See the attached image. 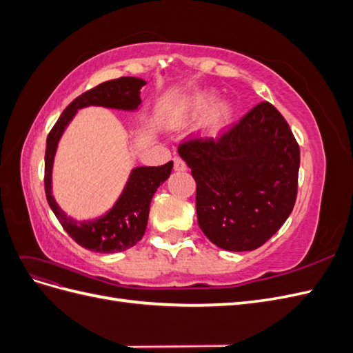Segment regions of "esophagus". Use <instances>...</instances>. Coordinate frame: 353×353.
I'll use <instances>...</instances> for the list:
<instances>
[{
  "label": "esophagus",
  "mask_w": 353,
  "mask_h": 353,
  "mask_svg": "<svg viewBox=\"0 0 353 353\" xmlns=\"http://www.w3.org/2000/svg\"><path fill=\"white\" fill-rule=\"evenodd\" d=\"M174 169L178 170V172H183V170L187 169V165L183 159H181L179 156H175L174 157Z\"/></svg>",
  "instance_id": "obj_1"
}]
</instances>
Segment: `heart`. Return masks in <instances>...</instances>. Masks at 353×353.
I'll return each instance as SVG.
<instances>
[{"mask_svg":"<svg viewBox=\"0 0 353 353\" xmlns=\"http://www.w3.org/2000/svg\"><path fill=\"white\" fill-rule=\"evenodd\" d=\"M215 101L216 94L212 91L194 94L193 97L183 103L176 114L179 119H193V117H197L208 111L205 121H203V131L208 135H216L230 122L232 116V108L230 103H221L210 110V108L215 104Z\"/></svg>","mask_w":353,"mask_h":353,"instance_id":"b5f03b06","label":"heart"}]
</instances>
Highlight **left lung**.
Returning <instances> with one entry per match:
<instances>
[{
    "label": "left lung",
    "instance_id": "obj_1",
    "mask_svg": "<svg viewBox=\"0 0 353 353\" xmlns=\"http://www.w3.org/2000/svg\"><path fill=\"white\" fill-rule=\"evenodd\" d=\"M178 153L196 181L199 227L221 249L261 248L294 208L301 148L268 101L216 138L181 143Z\"/></svg>",
    "mask_w": 353,
    "mask_h": 353
}]
</instances>
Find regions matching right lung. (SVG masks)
Returning <instances> with one entry per match:
<instances>
[{"label": "right lung", "mask_w": 353, "mask_h": 353, "mask_svg": "<svg viewBox=\"0 0 353 353\" xmlns=\"http://www.w3.org/2000/svg\"><path fill=\"white\" fill-rule=\"evenodd\" d=\"M145 82L138 78L123 77L103 82L81 94L63 110L59 121L47 137L44 187L47 201L61 227L82 248L99 253H114L132 248L144 236L150 212V203L160 184H163L172 170V162L162 166H140L132 170L122 196L104 216L81 222L69 218L51 194V169L54 162L57 143L68 123L78 109L87 105L134 110L141 104L140 90Z\"/></svg>", "instance_id": "add662e5"}]
</instances>
